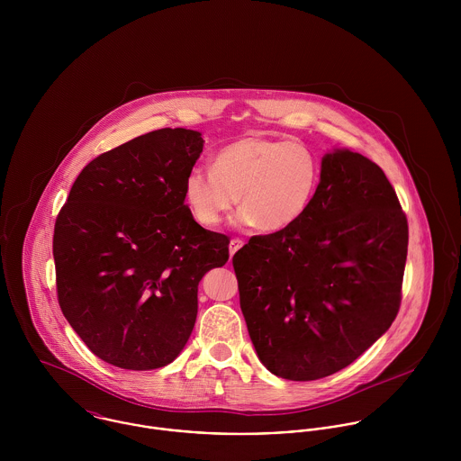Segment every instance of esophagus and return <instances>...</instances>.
Wrapping results in <instances>:
<instances>
[{
  "mask_svg": "<svg viewBox=\"0 0 461 461\" xmlns=\"http://www.w3.org/2000/svg\"><path fill=\"white\" fill-rule=\"evenodd\" d=\"M245 243H243V240H240V238H232L230 240V243H229V254H230V259L234 258V254L243 247Z\"/></svg>",
  "mask_w": 461,
  "mask_h": 461,
  "instance_id": "obj_1",
  "label": "esophagus"
}]
</instances>
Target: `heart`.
<instances>
[{
	"label": "heart",
	"mask_w": 461,
	"mask_h": 461,
	"mask_svg": "<svg viewBox=\"0 0 461 461\" xmlns=\"http://www.w3.org/2000/svg\"><path fill=\"white\" fill-rule=\"evenodd\" d=\"M320 179V159L305 143L245 136L221 147L212 167L188 170L185 200L200 225L216 227L240 198L238 223L278 232L307 212Z\"/></svg>",
	"instance_id": "b5f03b06"
}]
</instances>
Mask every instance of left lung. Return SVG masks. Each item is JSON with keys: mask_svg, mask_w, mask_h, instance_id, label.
Wrapping results in <instances>:
<instances>
[{"mask_svg": "<svg viewBox=\"0 0 461 461\" xmlns=\"http://www.w3.org/2000/svg\"><path fill=\"white\" fill-rule=\"evenodd\" d=\"M408 221L384 170L335 149L307 212L234 258L240 305L266 369L330 376L373 346L401 305Z\"/></svg>", "mask_w": 461, "mask_h": 461, "instance_id": "left-lung-1", "label": "left lung"}]
</instances>
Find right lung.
<instances>
[{
  "instance_id": "1",
  "label": "right lung",
  "mask_w": 461,
  "mask_h": 461,
  "mask_svg": "<svg viewBox=\"0 0 461 461\" xmlns=\"http://www.w3.org/2000/svg\"><path fill=\"white\" fill-rule=\"evenodd\" d=\"M202 147L183 128L136 136L81 170L57 216L60 309L121 369L170 364L195 327L198 282L229 261V238L200 227L185 202Z\"/></svg>"
}]
</instances>
